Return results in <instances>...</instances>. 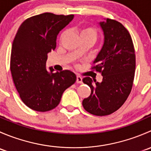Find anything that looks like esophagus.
Listing matches in <instances>:
<instances>
[{"label":"esophagus","instance_id":"obj_1","mask_svg":"<svg viewBox=\"0 0 151 151\" xmlns=\"http://www.w3.org/2000/svg\"><path fill=\"white\" fill-rule=\"evenodd\" d=\"M83 83V78L80 76H77V83Z\"/></svg>","mask_w":151,"mask_h":151}]
</instances>
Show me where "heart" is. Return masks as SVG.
Listing matches in <instances>:
<instances>
[{
    "instance_id": "heart-1",
    "label": "heart",
    "mask_w": 151,
    "mask_h": 151,
    "mask_svg": "<svg viewBox=\"0 0 151 151\" xmlns=\"http://www.w3.org/2000/svg\"><path fill=\"white\" fill-rule=\"evenodd\" d=\"M77 33L80 39H89L91 40H95L96 38V30L95 28L90 26H83L77 29ZM65 33H63L60 36V39L64 36Z\"/></svg>"
}]
</instances>
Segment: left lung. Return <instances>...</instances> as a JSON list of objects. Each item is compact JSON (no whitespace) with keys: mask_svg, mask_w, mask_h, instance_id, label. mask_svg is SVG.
<instances>
[{"mask_svg":"<svg viewBox=\"0 0 151 151\" xmlns=\"http://www.w3.org/2000/svg\"><path fill=\"white\" fill-rule=\"evenodd\" d=\"M99 25L104 32V45L91 68L101 73L103 79L101 83L89 77L83 79L91 89L83 106L92 115L104 116L118 110L130 94L136 58L130 33L121 22L107 18Z\"/></svg>","mask_w":151,"mask_h":151,"instance_id":"8db88e82","label":"left lung"}]
</instances>
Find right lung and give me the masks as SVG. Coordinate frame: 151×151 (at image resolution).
I'll list each match as a JSON object with an SVG mask.
<instances>
[{
	"label": "right lung",
	"mask_w": 151,
	"mask_h": 151,
	"mask_svg": "<svg viewBox=\"0 0 151 151\" xmlns=\"http://www.w3.org/2000/svg\"><path fill=\"white\" fill-rule=\"evenodd\" d=\"M74 15L41 14L25 19L13 41L10 69L16 89L23 103L38 112L54 109L63 93L77 80L69 70L54 73L47 71V54L56 47L59 32Z\"/></svg>",
	"instance_id": "right-lung-1"
}]
</instances>
